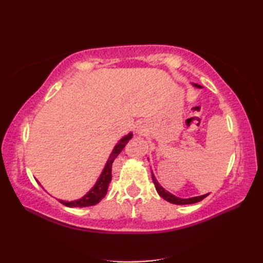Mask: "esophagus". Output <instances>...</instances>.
<instances>
[{
  "mask_svg": "<svg viewBox=\"0 0 263 263\" xmlns=\"http://www.w3.org/2000/svg\"><path fill=\"white\" fill-rule=\"evenodd\" d=\"M138 132H140V131H139V130H138Z\"/></svg>",
  "mask_w": 263,
  "mask_h": 263,
  "instance_id": "1",
  "label": "esophagus"
}]
</instances>
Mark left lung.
I'll return each instance as SVG.
<instances>
[{
    "instance_id": "1",
    "label": "left lung",
    "mask_w": 263,
    "mask_h": 263,
    "mask_svg": "<svg viewBox=\"0 0 263 263\" xmlns=\"http://www.w3.org/2000/svg\"><path fill=\"white\" fill-rule=\"evenodd\" d=\"M192 86H194L195 88H202V86L198 85V83H192ZM152 176H153V181H154V184H155V187H156V190H157L158 194L160 195L161 198L165 199L166 201H168V202H171V203H174V204H192V203H197V202H199V201L204 199L206 195L209 194V193H206V194H203V195H199V197H192V198H186V199L176 197V195L172 194L168 191H166V190L160 185V184L157 181V178L155 177L153 171H152Z\"/></svg>"
}]
</instances>
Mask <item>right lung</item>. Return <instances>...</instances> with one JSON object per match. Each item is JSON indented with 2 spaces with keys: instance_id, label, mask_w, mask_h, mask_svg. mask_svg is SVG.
<instances>
[{
  "instance_id": "add662e5",
  "label": "right lung",
  "mask_w": 263,
  "mask_h": 263,
  "mask_svg": "<svg viewBox=\"0 0 263 263\" xmlns=\"http://www.w3.org/2000/svg\"><path fill=\"white\" fill-rule=\"evenodd\" d=\"M132 137H133V133L130 132L117 141L115 147L113 148V150H111L107 161H106L102 173H100L98 180L96 181V183H95V185L89 190L83 197L77 200H72V201L59 199L60 202L63 203L66 206H70V208H73V206H76V208H83V206H90L100 202V201L105 198V195L107 194V191H108L109 184L111 181V165H113V161L122 152L123 148L125 147V144L128 142V140H131ZM38 184L42 186L41 183L38 182Z\"/></svg>"
}]
</instances>
